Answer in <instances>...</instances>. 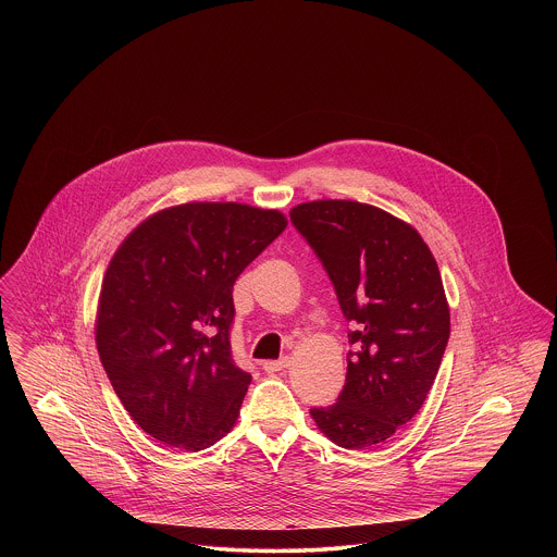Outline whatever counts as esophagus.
<instances>
[{
    "label": "esophagus",
    "instance_id": "obj_1",
    "mask_svg": "<svg viewBox=\"0 0 557 557\" xmlns=\"http://www.w3.org/2000/svg\"><path fill=\"white\" fill-rule=\"evenodd\" d=\"M289 364H292V358H289V356H283V358H278V360H265V362H263V369H265L268 373H274V371H285V369H289Z\"/></svg>",
    "mask_w": 557,
    "mask_h": 557
}]
</instances>
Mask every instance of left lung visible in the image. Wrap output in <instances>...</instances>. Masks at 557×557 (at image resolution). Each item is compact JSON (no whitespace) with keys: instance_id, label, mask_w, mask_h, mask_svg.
<instances>
[{"instance_id":"8db88e82","label":"left lung","mask_w":557,"mask_h":557,"mask_svg":"<svg viewBox=\"0 0 557 557\" xmlns=\"http://www.w3.org/2000/svg\"><path fill=\"white\" fill-rule=\"evenodd\" d=\"M354 330L338 400L313 407L319 431L347 450H369L407 424L429 395L450 336L442 274L405 221L360 201L292 208Z\"/></svg>"}]
</instances>
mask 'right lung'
Wrapping results in <instances>:
<instances>
[{
	"label": "right lung",
	"instance_id": "obj_1",
	"mask_svg": "<svg viewBox=\"0 0 557 557\" xmlns=\"http://www.w3.org/2000/svg\"><path fill=\"white\" fill-rule=\"evenodd\" d=\"M285 227L278 210L190 201L148 216L111 257L96 347L115 395L154 440L197 453L234 429L250 384L232 358L234 283Z\"/></svg>",
	"mask_w": 557,
	"mask_h": 557
}]
</instances>
